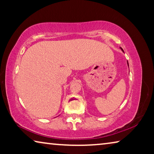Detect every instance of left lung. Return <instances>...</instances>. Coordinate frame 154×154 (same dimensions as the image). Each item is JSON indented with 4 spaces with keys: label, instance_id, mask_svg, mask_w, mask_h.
I'll return each instance as SVG.
<instances>
[{
    "label": "left lung",
    "instance_id": "obj_1",
    "mask_svg": "<svg viewBox=\"0 0 154 154\" xmlns=\"http://www.w3.org/2000/svg\"><path fill=\"white\" fill-rule=\"evenodd\" d=\"M120 49H121V50H122V51H123V52H124V50H123V49H122V48H120ZM127 64H128V67H129V64H128V61H127Z\"/></svg>",
    "mask_w": 154,
    "mask_h": 154
}]
</instances>
